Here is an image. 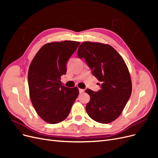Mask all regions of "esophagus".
Instances as JSON below:
<instances>
[{
  "instance_id": "obj_1",
  "label": "esophagus",
  "mask_w": 158,
  "mask_h": 158,
  "mask_svg": "<svg viewBox=\"0 0 158 158\" xmlns=\"http://www.w3.org/2000/svg\"><path fill=\"white\" fill-rule=\"evenodd\" d=\"M84 92V89L79 88V92H80V94H82V93H83Z\"/></svg>"
}]
</instances>
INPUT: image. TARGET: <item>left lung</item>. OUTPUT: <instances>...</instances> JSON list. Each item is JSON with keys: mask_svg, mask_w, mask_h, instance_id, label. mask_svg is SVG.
Instances as JSON below:
<instances>
[{"mask_svg": "<svg viewBox=\"0 0 158 158\" xmlns=\"http://www.w3.org/2000/svg\"><path fill=\"white\" fill-rule=\"evenodd\" d=\"M78 58L85 59L101 89L85 92L90 96L85 110L95 121L111 123L121 114L132 92V82L127 66L113 47L101 43L84 41L78 49Z\"/></svg>", "mask_w": 158, "mask_h": 158, "instance_id": "8db88e82", "label": "left lung"}]
</instances>
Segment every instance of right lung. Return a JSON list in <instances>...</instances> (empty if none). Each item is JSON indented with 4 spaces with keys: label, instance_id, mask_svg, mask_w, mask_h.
I'll return each mask as SVG.
<instances>
[{
    "label": "right lung",
    "instance_id": "obj_1",
    "mask_svg": "<svg viewBox=\"0 0 158 158\" xmlns=\"http://www.w3.org/2000/svg\"><path fill=\"white\" fill-rule=\"evenodd\" d=\"M80 44L74 41L46 44L31 62L28 70L31 102L39 116L49 124L64 121L78 96V88L62 85L60 76L66 73V63Z\"/></svg>",
    "mask_w": 158,
    "mask_h": 158
}]
</instances>
